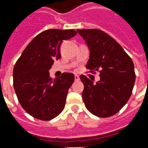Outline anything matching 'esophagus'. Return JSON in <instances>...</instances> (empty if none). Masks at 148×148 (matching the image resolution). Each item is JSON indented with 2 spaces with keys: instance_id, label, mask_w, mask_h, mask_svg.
I'll return each mask as SVG.
<instances>
[{
  "instance_id": "esophagus-1",
  "label": "esophagus",
  "mask_w": 148,
  "mask_h": 148,
  "mask_svg": "<svg viewBox=\"0 0 148 148\" xmlns=\"http://www.w3.org/2000/svg\"><path fill=\"white\" fill-rule=\"evenodd\" d=\"M74 79H75V81H78L79 79H80V77H79V76H78V75L75 74V75H74Z\"/></svg>"
}]
</instances>
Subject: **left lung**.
Returning <instances> with one entry per match:
<instances>
[{
  "mask_svg": "<svg viewBox=\"0 0 148 148\" xmlns=\"http://www.w3.org/2000/svg\"><path fill=\"white\" fill-rule=\"evenodd\" d=\"M89 47L90 59L86 68L99 71L96 83L80 75L84 84L82 99L87 109L99 117H109L120 111L130 98L136 74L133 62L112 37L100 29L77 30Z\"/></svg>",
  "mask_w": 148,
  "mask_h": 148,
  "instance_id": "left-lung-1",
  "label": "left lung"
}]
</instances>
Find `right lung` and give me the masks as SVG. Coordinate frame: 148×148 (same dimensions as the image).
<instances>
[{
	"label": "right lung",
	"instance_id": "add662e5",
	"mask_svg": "<svg viewBox=\"0 0 148 148\" xmlns=\"http://www.w3.org/2000/svg\"><path fill=\"white\" fill-rule=\"evenodd\" d=\"M76 31L48 29L37 35L26 47L13 69V86L22 108L34 118L50 121L63 110L74 75L63 73L52 79L49 70L61 58L63 40Z\"/></svg>",
	"mask_w": 148,
	"mask_h": 148
}]
</instances>
